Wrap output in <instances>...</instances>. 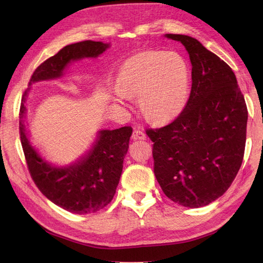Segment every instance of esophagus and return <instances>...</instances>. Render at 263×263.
Segmentation results:
<instances>
[{
  "label": "esophagus",
  "instance_id": "1",
  "mask_svg": "<svg viewBox=\"0 0 263 263\" xmlns=\"http://www.w3.org/2000/svg\"><path fill=\"white\" fill-rule=\"evenodd\" d=\"M132 138L134 140H145L147 137H146V134L144 132L139 130V129H136V130H134Z\"/></svg>",
  "mask_w": 263,
  "mask_h": 263
}]
</instances>
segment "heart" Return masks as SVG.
Here are the masks:
<instances>
[{"mask_svg":"<svg viewBox=\"0 0 263 263\" xmlns=\"http://www.w3.org/2000/svg\"><path fill=\"white\" fill-rule=\"evenodd\" d=\"M119 94L115 101L139 98L141 112L151 122L164 123L184 108L190 90L187 62L178 52L141 51L127 58L119 69Z\"/></svg>","mask_w":263,"mask_h":263,"instance_id":"1","label":"heart"}]
</instances>
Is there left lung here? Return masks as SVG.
<instances>
[{"mask_svg":"<svg viewBox=\"0 0 263 263\" xmlns=\"http://www.w3.org/2000/svg\"><path fill=\"white\" fill-rule=\"evenodd\" d=\"M164 37L185 47L192 87L178 118L147 130L154 141V172L171 201L198 209L224 194L239 171L248 112L234 71L225 61L193 37Z\"/></svg>","mask_w":263,"mask_h":263,"instance_id":"1","label":"left lung"}]
</instances>
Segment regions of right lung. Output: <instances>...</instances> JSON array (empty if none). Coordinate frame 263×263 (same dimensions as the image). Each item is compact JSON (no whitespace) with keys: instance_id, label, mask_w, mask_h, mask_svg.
<instances>
[{"instance_id":"1","label":"right lung","mask_w":263,"mask_h":263,"mask_svg":"<svg viewBox=\"0 0 263 263\" xmlns=\"http://www.w3.org/2000/svg\"><path fill=\"white\" fill-rule=\"evenodd\" d=\"M109 47L110 44L92 41L63 47L57 54L47 59L35 70L22 99L20 133L30 176L49 201L79 215L98 212L113 200L133 128L100 129L91 148L83 156L69 164L55 165L45 159L30 142L26 126V101L30 85L59 79L72 62L98 58Z\"/></svg>"}]
</instances>
